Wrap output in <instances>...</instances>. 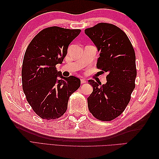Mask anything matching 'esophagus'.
Instances as JSON below:
<instances>
[{
  "label": "esophagus",
  "mask_w": 159,
  "mask_h": 159,
  "mask_svg": "<svg viewBox=\"0 0 159 159\" xmlns=\"http://www.w3.org/2000/svg\"><path fill=\"white\" fill-rule=\"evenodd\" d=\"M80 83H81L82 84L83 83H86V80L85 79H80Z\"/></svg>",
  "instance_id": "obj_1"
}]
</instances>
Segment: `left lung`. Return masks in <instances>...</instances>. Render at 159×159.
Instances as JSON below:
<instances>
[{
    "label": "left lung",
    "mask_w": 159,
    "mask_h": 159,
    "mask_svg": "<svg viewBox=\"0 0 159 159\" xmlns=\"http://www.w3.org/2000/svg\"><path fill=\"white\" fill-rule=\"evenodd\" d=\"M85 33L100 52L98 69L108 73L106 84L88 80L93 87L87 98L89 110L98 120H113L126 109L135 87V53L126 33L112 24L99 23Z\"/></svg>",
    "instance_id": "left-lung-1"
}]
</instances>
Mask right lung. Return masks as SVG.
Instances as JSON below:
<instances>
[{
	"mask_svg": "<svg viewBox=\"0 0 159 159\" xmlns=\"http://www.w3.org/2000/svg\"><path fill=\"white\" fill-rule=\"evenodd\" d=\"M80 33V29L46 28L32 39L26 50L22 69V89L33 110L42 119L62 116L70 96L80 85L79 79L64 77L55 67L62 63L70 43Z\"/></svg>",
	"mask_w": 159,
	"mask_h": 159,
	"instance_id": "add662e5",
	"label": "right lung"
}]
</instances>
